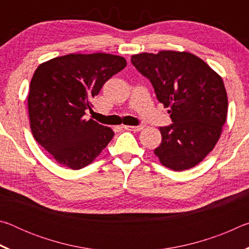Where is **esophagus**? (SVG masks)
I'll use <instances>...</instances> for the list:
<instances>
[{
    "mask_svg": "<svg viewBox=\"0 0 249 249\" xmlns=\"http://www.w3.org/2000/svg\"><path fill=\"white\" fill-rule=\"evenodd\" d=\"M144 126L138 125V126H128V125H123V128L126 130H132V132H140Z\"/></svg>",
    "mask_w": 249,
    "mask_h": 249,
    "instance_id": "obj_1",
    "label": "esophagus"
}]
</instances>
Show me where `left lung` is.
<instances>
[{
	"label": "left lung",
	"instance_id": "left-lung-1",
	"mask_svg": "<svg viewBox=\"0 0 249 249\" xmlns=\"http://www.w3.org/2000/svg\"><path fill=\"white\" fill-rule=\"evenodd\" d=\"M130 62L153 84L159 102L170 108L172 124L160 127L162 141L155 155L176 171L196 166L214 148L226 121L222 78L202 59L185 52L138 53Z\"/></svg>",
	"mask_w": 249,
	"mask_h": 249
}]
</instances>
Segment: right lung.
Masks as SVG:
<instances>
[{
    "label": "right lung",
    "instance_id": "obj_1",
    "mask_svg": "<svg viewBox=\"0 0 249 249\" xmlns=\"http://www.w3.org/2000/svg\"><path fill=\"white\" fill-rule=\"evenodd\" d=\"M125 67L123 57L98 53L66 54L36 69L28 94L32 133L61 166L81 169L111 142V128L84 115L103 84Z\"/></svg>",
    "mask_w": 249,
    "mask_h": 249
}]
</instances>
